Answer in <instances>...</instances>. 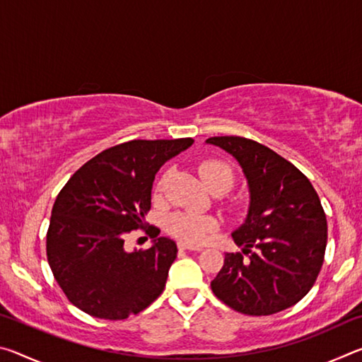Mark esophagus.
<instances>
[{"label":"esophagus","mask_w":362,"mask_h":362,"mask_svg":"<svg viewBox=\"0 0 362 362\" xmlns=\"http://www.w3.org/2000/svg\"><path fill=\"white\" fill-rule=\"evenodd\" d=\"M177 246H179V249H182V250H203V247L201 246H193V244L185 243V241H179L177 243Z\"/></svg>","instance_id":"obj_1"}]
</instances>
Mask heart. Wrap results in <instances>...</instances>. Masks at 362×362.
I'll return each instance as SVG.
<instances>
[{
    "instance_id": "heart-1",
    "label": "heart",
    "mask_w": 362,
    "mask_h": 362,
    "mask_svg": "<svg viewBox=\"0 0 362 362\" xmlns=\"http://www.w3.org/2000/svg\"><path fill=\"white\" fill-rule=\"evenodd\" d=\"M198 173L209 189H230L235 182V173L230 164L220 159H204L199 163ZM164 177L158 180L156 192H161ZM164 228L180 241L203 243L209 233L217 228V220L211 216H199L192 212H173L164 218Z\"/></svg>"
}]
</instances>
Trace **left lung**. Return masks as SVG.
Returning a JSON list of instances; mask_svg holds the SVG:
<instances>
[{
  "label": "left lung",
  "mask_w": 362,
  "mask_h": 362,
  "mask_svg": "<svg viewBox=\"0 0 362 362\" xmlns=\"http://www.w3.org/2000/svg\"><path fill=\"white\" fill-rule=\"evenodd\" d=\"M238 159L250 189L249 214L211 283L218 300L238 313L268 316L300 302L316 283L327 244L320 196L303 173L255 140L211 137Z\"/></svg>",
  "instance_id": "obj_1"
}]
</instances>
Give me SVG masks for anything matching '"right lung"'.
I'll return each mask as SVG.
<instances>
[{
  "instance_id": "add662e5",
  "label": "right lung",
  "mask_w": 362,
  "mask_h": 362,
  "mask_svg": "<svg viewBox=\"0 0 362 362\" xmlns=\"http://www.w3.org/2000/svg\"><path fill=\"white\" fill-rule=\"evenodd\" d=\"M193 144L129 140L79 168L57 194L46 254L60 289L84 313L118 321L139 315L161 296L177 244L145 226L155 174ZM142 228L156 237L150 250L126 253L124 238Z\"/></svg>"
}]
</instances>
